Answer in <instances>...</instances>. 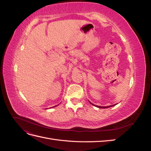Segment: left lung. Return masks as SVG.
Returning <instances> with one entry per match:
<instances>
[{
  "mask_svg": "<svg viewBox=\"0 0 151 151\" xmlns=\"http://www.w3.org/2000/svg\"><path fill=\"white\" fill-rule=\"evenodd\" d=\"M90 102V101H89ZM90 103L91 104H92L93 105H94V106H96V107H98V108H109V107H111V106H114V105H116V104H114V105H111V106H96V105H94V104H93V103H91V102H90Z\"/></svg>",
  "mask_w": 151,
  "mask_h": 151,
  "instance_id": "8db88e82",
  "label": "left lung"
}]
</instances>
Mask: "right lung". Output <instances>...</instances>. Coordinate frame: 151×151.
Wrapping results in <instances>:
<instances>
[{
    "label": "right lung",
    "mask_w": 151,
    "mask_h": 151,
    "mask_svg": "<svg viewBox=\"0 0 151 151\" xmlns=\"http://www.w3.org/2000/svg\"><path fill=\"white\" fill-rule=\"evenodd\" d=\"M55 106H53V107H55Z\"/></svg>",
    "instance_id": "1"
}]
</instances>
